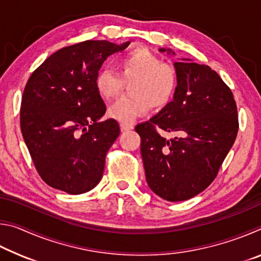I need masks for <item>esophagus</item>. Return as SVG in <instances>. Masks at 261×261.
Returning a JSON list of instances; mask_svg holds the SVG:
<instances>
[{
    "mask_svg": "<svg viewBox=\"0 0 261 261\" xmlns=\"http://www.w3.org/2000/svg\"><path fill=\"white\" fill-rule=\"evenodd\" d=\"M120 126H121L122 131H127V130L134 129V125L130 124V123H121Z\"/></svg>",
    "mask_w": 261,
    "mask_h": 261,
    "instance_id": "esophagus-1",
    "label": "esophagus"
}]
</instances>
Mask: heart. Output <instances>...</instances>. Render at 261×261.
Here are the masks:
<instances>
[{
	"label": "heart",
	"mask_w": 261,
	"mask_h": 261,
	"mask_svg": "<svg viewBox=\"0 0 261 261\" xmlns=\"http://www.w3.org/2000/svg\"><path fill=\"white\" fill-rule=\"evenodd\" d=\"M118 73L102 68L95 74L96 93L106 101L116 99L129 82L130 93L108 110V116L126 123L153 109H162L173 100L178 85L173 65L161 62L159 56L145 47H137L117 61Z\"/></svg>",
	"instance_id": "heart-1"
}]
</instances>
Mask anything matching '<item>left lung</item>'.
Here are the masks:
<instances>
[{
  "label": "left lung",
  "mask_w": 261,
  "mask_h": 261,
  "mask_svg": "<svg viewBox=\"0 0 261 261\" xmlns=\"http://www.w3.org/2000/svg\"><path fill=\"white\" fill-rule=\"evenodd\" d=\"M175 55L171 49L161 48ZM178 85L174 100L140 123V152L149 189L168 201L197 196L213 182L238 132L232 92L208 65L182 59L174 63ZM159 130L180 136L166 140Z\"/></svg>",
  "instance_id": "8db88e82"
}]
</instances>
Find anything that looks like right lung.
<instances>
[{"instance_id":"obj_1","label":"right lung","mask_w":261,"mask_h":261,"mask_svg":"<svg viewBox=\"0 0 261 261\" xmlns=\"http://www.w3.org/2000/svg\"><path fill=\"white\" fill-rule=\"evenodd\" d=\"M129 45L87 40L64 47L29 78L20 129L35 169L49 187L81 194L102 178L106 154L120 125L113 118L99 121L106 106L94 78L108 56Z\"/></svg>"}]
</instances>
